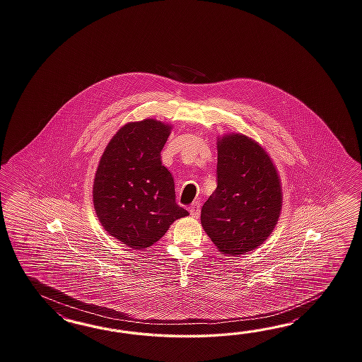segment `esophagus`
Returning <instances> with one entry per match:
<instances>
[{
    "mask_svg": "<svg viewBox=\"0 0 362 362\" xmlns=\"http://www.w3.org/2000/svg\"><path fill=\"white\" fill-rule=\"evenodd\" d=\"M189 213L194 218H197L200 216V203L199 202H196L189 206Z\"/></svg>",
    "mask_w": 362,
    "mask_h": 362,
    "instance_id": "obj_1",
    "label": "esophagus"
}]
</instances>
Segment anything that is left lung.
I'll return each instance as SVG.
<instances>
[{
    "instance_id": "obj_1",
    "label": "left lung",
    "mask_w": 362,
    "mask_h": 362,
    "mask_svg": "<svg viewBox=\"0 0 362 362\" xmlns=\"http://www.w3.org/2000/svg\"><path fill=\"white\" fill-rule=\"evenodd\" d=\"M217 188L202 208V225L222 254L238 256L265 242L280 217L281 183L255 140L230 133L217 140Z\"/></svg>"
}]
</instances>
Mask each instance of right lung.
Instances as JSON below:
<instances>
[{"instance_id": "add662e5", "label": "right lung", "mask_w": 362, "mask_h": 362, "mask_svg": "<svg viewBox=\"0 0 362 362\" xmlns=\"http://www.w3.org/2000/svg\"><path fill=\"white\" fill-rule=\"evenodd\" d=\"M170 132L171 125L156 119L125 124L98 165L93 185L98 220L134 250L154 245L174 221L188 216L175 202L174 179L160 159Z\"/></svg>"}]
</instances>
